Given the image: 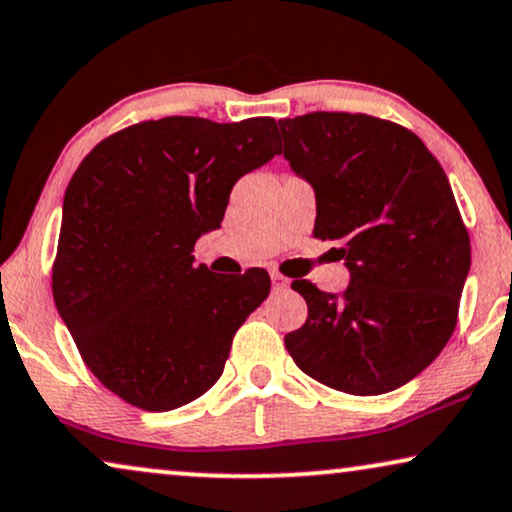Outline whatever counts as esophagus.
Wrapping results in <instances>:
<instances>
[{
  "instance_id": "34e87169",
  "label": "esophagus",
  "mask_w": 512,
  "mask_h": 512,
  "mask_svg": "<svg viewBox=\"0 0 512 512\" xmlns=\"http://www.w3.org/2000/svg\"><path fill=\"white\" fill-rule=\"evenodd\" d=\"M270 279H272V289H275V291L289 289V284H291V279H286L284 275H279V272H272Z\"/></svg>"
}]
</instances>
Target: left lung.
I'll return each mask as SVG.
<instances>
[{
	"instance_id": "left-lung-1",
	"label": "left lung",
	"mask_w": 512,
	"mask_h": 512,
	"mask_svg": "<svg viewBox=\"0 0 512 512\" xmlns=\"http://www.w3.org/2000/svg\"><path fill=\"white\" fill-rule=\"evenodd\" d=\"M279 132V153L314 191V237L338 244L349 270L342 293L291 284L307 321L284 345L303 373L345 394L403 387L450 340L471 270L447 174L422 139L382 118L314 111Z\"/></svg>"
}]
</instances>
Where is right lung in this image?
<instances>
[{
    "label": "right lung",
    "instance_id": "obj_1",
    "mask_svg": "<svg viewBox=\"0 0 512 512\" xmlns=\"http://www.w3.org/2000/svg\"><path fill=\"white\" fill-rule=\"evenodd\" d=\"M277 123L170 116L130 125L83 158L62 202L53 298L86 366L142 410L181 408L219 380L270 277L195 265L235 181L272 160Z\"/></svg>",
    "mask_w": 512,
    "mask_h": 512
}]
</instances>
